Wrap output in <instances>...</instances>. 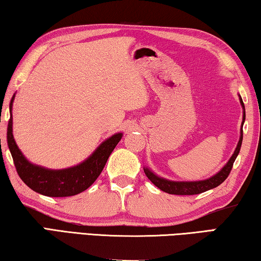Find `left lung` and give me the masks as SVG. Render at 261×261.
<instances>
[{"instance_id":"obj_1","label":"left lung","mask_w":261,"mask_h":261,"mask_svg":"<svg viewBox=\"0 0 261 261\" xmlns=\"http://www.w3.org/2000/svg\"><path fill=\"white\" fill-rule=\"evenodd\" d=\"M238 96H240V102L243 107V122H242V127H241L240 140H238V144L235 148V151H233L231 158L229 159V161L226 163V165L221 168V170L218 171V173L210 178H206L202 180H187V182H185V180H170V179L160 177V176L154 174L151 169H148L147 167H144L145 175L147 176L148 179L151 180L155 187L162 190L163 192H167L169 194H180V196H184L185 194V196H189V194H198V193L205 192L207 190L219 187L221 183L224 182V179L228 177L229 173H230L232 165L236 160L238 153L241 151L242 141H243V124H244V121H245V107H244V103H243L241 95Z\"/></svg>"}]
</instances>
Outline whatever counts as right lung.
Wrapping results in <instances>:
<instances>
[{
    "instance_id": "add662e5",
    "label": "right lung",
    "mask_w": 261,
    "mask_h": 261,
    "mask_svg": "<svg viewBox=\"0 0 261 261\" xmlns=\"http://www.w3.org/2000/svg\"><path fill=\"white\" fill-rule=\"evenodd\" d=\"M15 94L10 101V120L8 124L7 140L15 167L21 180L33 191L48 197H70L78 194L91 187L99 177L108 158L118 141L123 137L122 132L115 134L102 141L86 160L77 166L65 169H49L33 165L24 156L17 146L12 135V103Z\"/></svg>"
}]
</instances>
